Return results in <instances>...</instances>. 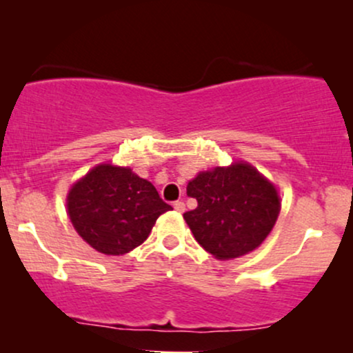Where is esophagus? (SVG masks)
I'll return each instance as SVG.
<instances>
[{"label":"esophagus","mask_w":353,"mask_h":353,"mask_svg":"<svg viewBox=\"0 0 353 353\" xmlns=\"http://www.w3.org/2000/svg\"><path fill=\"white\" fill-rule=\"evenodd\" d=\"M172 208L176 209L177 212H184V210H185V204H184V202H182V201H176V202H174V204H172Z\"/></svg>","instance_id":"obj_1"}]
</instances>
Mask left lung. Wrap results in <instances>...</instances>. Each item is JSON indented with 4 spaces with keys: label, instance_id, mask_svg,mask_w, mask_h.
<instances>
[{
    "label": "left lung",
    "instance_id": "1",
    "mask_svg": "<svg viewBox=\"0 0 353 353\" xmlns=\"http://www.w3.org/2000/svg\"><path fill=\"white\" fill-rule=\"evenodd\" d=\"M197 208L184 212L194 237L216 259L257 249L277 221V190L252 165L237 163L201 172L188 184Z\"/></svg>",
    "mask_w": 353,
    "mask_h": 353
}]
</instances>
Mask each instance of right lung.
<instances>
[{
  "mask_svg": "<svg viewBox=\"0 0 353 353\" xmlns=\"http://www.w3.org/2000/svg\"><path fill=\"white\" fill-rule=\"evenodd\" d=\"M172 208L149 181L129 168L103 164L76 182L68 212L78 234L92 249L121 255L141 245L161 214Z\"/></svg>",
  "mask_w": 353,
  "mask_h": 353,
  "instance_id": "add662e5",
  "label": "right lung"
}]
</instances>
